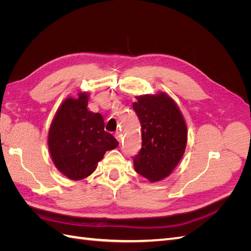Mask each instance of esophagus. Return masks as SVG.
<instances>
[{"label":"esophagus","instance_id":"1","mask_svg":"<svg viewBox=\"0 0 251 251\" xmlns=\"http://www.w3.org/2000/svg\"><path fill=\"white\" fill-rule=\"evenodd\" d=\"M121 136H123V135H121V133L119 132V131H117L116 133H115V138L120 142L121 141Z\"/></svg>","mask_w":251,"mask_h":251}]
</instances>
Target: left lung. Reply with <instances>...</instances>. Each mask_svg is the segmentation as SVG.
Instances as JSON below:
<instances>
[{
    "label": "left lung",
    "mask_w": 251,
    "mask_h": 251,
    "mask_svg": "<svg viewBox=\"0 0 251 251\" xmlns=\"http://www.w3.org/2000/svg\"><path fill=\"white\" fill-rule=\"evenodd\" d=\"M133 109L141 125L142 147L134 169L151 182L169 177L184 154L187 127L183 115L172 98L163 92L136 96Z\"/></svg>",
    "instance_id": "obj_1"
}]
</instances>
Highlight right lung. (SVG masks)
Listing matches in <instances>:
<instances>
[{
	"label": "right lung",
	"mask_w": 251,
	"mask_h": 251,
	"mask_svg": "<svg viewBox=\"0 0 251 251\" xmlns=\"http://www.w3.org/2000/svg\"><path fill=\"white\" fill-rule=\"evenodd\" d=\"M89 93L67 97L59 105L48 133V148L56 169L71 180L92 174L107 151L118 141L104 131L100 113L88 110Z\"/></svg>",
	"instance_id": "right-lung-1"
}]
</instances>
